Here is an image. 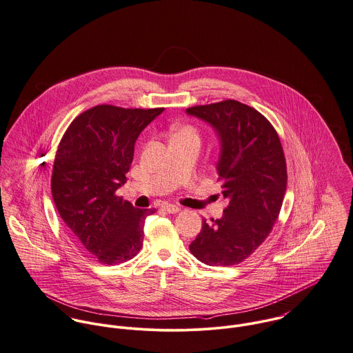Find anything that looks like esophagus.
<instances>
[{"instance_id":"1","label":"esophagus","mask_w":353,"mask_h":353,"mask_svg":"<svg viewBox=\"0 0 353 353\" xmlns=\"http://www.w3.org/2000/svg\"><path fill=\"white\" fill-rule=\"evenodd\" d=\"M162 208H163V210H165V212H168V213H170V214L179 213V212L181 210L179 206H176V205H168V203H166V205H163Z\"/></svg>"}]
</instances>
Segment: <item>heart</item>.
<instances>
[{
	"label": "heart",
	"instance_id": "heart-1",
	"mask_svg": "<svg viewBox=\"0 0 353 353\" xmlns=\"http://www.w3.org/2000/svg\"><path fill=\"white\" fill-rule=\"evenodd\" d=\"M173 137H194V139H198V133H196V130H195L192 126L185 125V126L179 128V129L174 132Z\"/></svg>",
	"mask_w": 353,
	"mask_h": 353
}]
</instances>
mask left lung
<instances>
[{
    "label": "left lung",
    "mask_w": 353,
    "mask_h": 353,
    "mask_svg": "<svg viewBox=\"0 0 353 353\" xmlns=\"http://www.w3.org/2000/svg\"><path fill=\"white\" fill-rule=\"evenodd\" d=\"M187 112L220 136L217 172L230 199L221 219L202 221L190 252L210 267L236 265L267 239L279 217L288 184L283 147L272 123L241 101L228 99Z\"/></svg>",
    "instance_id": "obj_1"
}]
</instances>
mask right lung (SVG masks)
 Instances as JSON below:
<instances>
[{
    "instance_id": "1",
    "label": "right lung",
    "mask_w": 353,
    "mask_h": 353,
    "mask_svg": "<svg viewBox=\"0 0 353 353\" xmlns=\"http://www.w3.org/2000/svg\"><path fill=\"white\" fill-rule=\"evenodd\" d=\"M163 108L94 105L64 132L53 162L50 188L56 209L78 245L100 264L133 259L143 246L144 219L115 192L126 183L141 130Z\"/></svg>"
}]
</instances>
